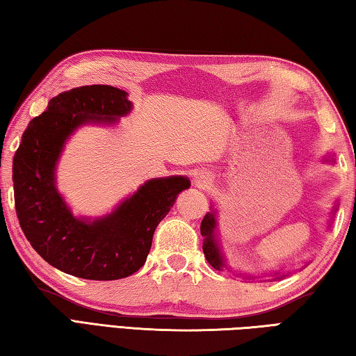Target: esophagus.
I'll return each mask as SVG.
<instances>
[{"label":"esophagus","mask_w":356,"mask_h":356,"mask_svg":"<svg viewBox=\"0 0 356 356\" xmlns=\"http://www.w3.org/2000/svg\"><path fill=\"white\" fill-rule=\"evenodd\" d=\"M206 184H209V178H207V177H198V178H197V186L203 187V186H206Z\"/></svg>","instance_id":"esophagus-1"}]
</instances>
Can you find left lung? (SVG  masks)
Masks as SVG:
<instances>
[{
	"mask_svg": "<svg viewBox=\"0 0 356 356\" xmlns=\"http://www.w3.org/2000/svg\"><path fill=\"white\" fill-rule=\"evenodd\" d=\"M334 211H337V206H334ZM216 216H217L216 209H212V212H207L203 221H201L200 231H201V236L204 237L203 252H204L206 260L209 261V265H212L216 270L221 271L226 265H225L223 254H221L220 246H218L217 238H216V227H217ZM282 277H285V274L284 276H279V274L276 273V279H282Z\"/></svg>",
	"mask_w": 356,
	"mask_h": 356,
	"instance_id": "1",
	"label": "left lung"
}]
</instances>
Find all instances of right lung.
Segmentation results:
<instances>
[{
	"mask_svg": "<svg viewBox=\"0 0 356 356\" xmlns=\"http://www.w3.org/2000/svg\"><path fill=\"white\" fill-rule=\"evenodd\" d=\"M124 90L86 85L60 92L33 118L13 156V193L19 226L33 250L71 276L116 280L136 273L149 256L156 226L189 189L186 177L153 178L108 216H72L56 187V165L74 130L85 124H115L129 115Z\"/></svg>",
	"mask_w": 356,
	"mask_h": 356,
	"instance_id": "right-lung-1",
	"label": "right lung"
}]
</instances>
